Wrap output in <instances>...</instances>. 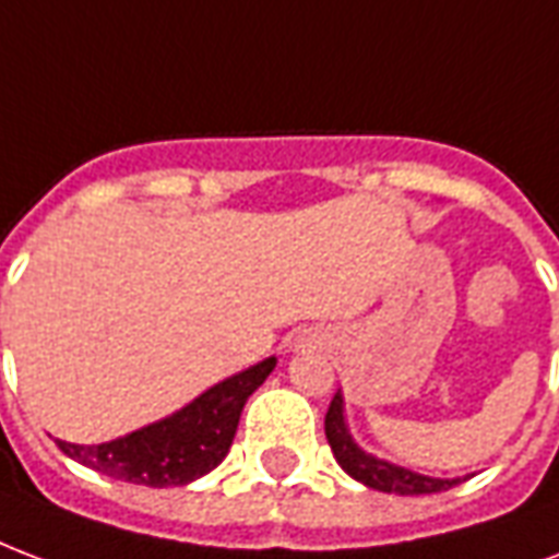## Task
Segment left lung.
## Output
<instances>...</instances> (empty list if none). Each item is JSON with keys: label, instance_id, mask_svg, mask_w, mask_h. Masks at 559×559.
Masks as SVG:
<instances>
[{"label": "left lung", "instance_id": "1", "mask_svg": "<svg viewBox=\"0 0 559 559\" xmlns=\"http://www.w3.org/2000/svg\"><path fill=\"white\" fill-rule=\"evenodd\" d=\"M326 442L333 448L335 463L342 465L344 472L350 474L354 480L365 484L368 489L392 495H430L451 489V486L463 484L465 477H430V474H418L406 465H394L389 460L362 451L356 439L350 436L347 418H344V394L335 392L333 404L326 409L324 418Z\"/></svg>", "mask_w": 559, "mask_h": 559}]
</instances>
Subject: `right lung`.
I'll list each match as a JSON object with an SVG mask.
<instances>
[{
    "instance_id": "add662e5",
    "label": "right lung",
    "mask_w": 559,
    "mask_h": 559,
    "mask_svg": "<svg viewBox=\"0 0 559 559\" xmlns=\"http://www.w3.org/2000/svg\"><path fill=\"white\" fill-rule=\"evenodd\" d=\"M276 368V356L226 377L162 421H153L103 444L61 442L70 460L138 486H185L224 463L247 397Z\"/></svg>"
}]
</instances>
